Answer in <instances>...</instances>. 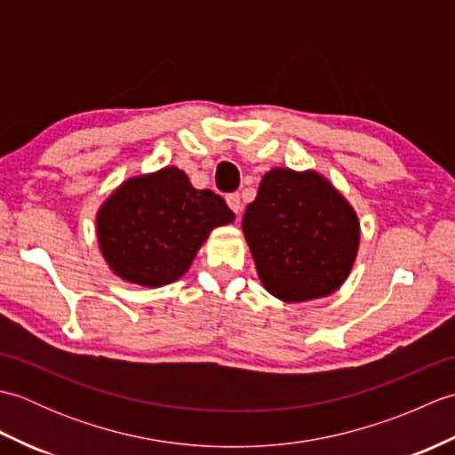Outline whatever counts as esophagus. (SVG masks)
<instances>
[{
  "instance_id": "34e87169",
  "label": "esophagus",
  "mask_w": 455,
  "mask_h": 455,
  "mask_svg": "<svg viewBox=\"0 0 455 455\" xmlns=\"http://www.w3.org/2000/svg\"><path fill=\"white\" fill-rule=\"evenodd\" d=\"M227 203H228V207L236 212V215H238L240 211H243V201H240L238 193H228V196H227Z\"/></svg>"
}]
</instances>
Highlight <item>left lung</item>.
Instances as JSON below:
<instances>
[{"mask_svg": "<svg viewBox=\"0 0 455 455\" xmlns=\"http://www.w3.org/2000/svg\"><path fill=\"white\" fill-rule=\"evenodd\" d=\"M243 230L264 287L287 303L336 291L360 244L354 209L315 172H267Z\"/></svg>", "mask_w": 455, "mask_h": 455, "instance_id": "obj_1", "label": "left lung"}]
</instances>
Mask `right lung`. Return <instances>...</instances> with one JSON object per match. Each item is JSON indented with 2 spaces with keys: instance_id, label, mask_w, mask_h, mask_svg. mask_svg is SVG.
I'll use <instances>...</instances> for the list:
<instances>
[{
  "instance_id": "right-lung-1",
  "label": "right lung",
  "mask_w": 455,
  "mask_h": 455,
  "mask_svg": "<svg viewBox=\"0 0 455 455\" xmlns=\"http://www.w3.org/2000/svg\"><path fill=\"white\" fill-rule=\"evenodd\" d=\"M233 219L225 199L170 166L124 181L98 212V238L124 282L160 287L186 274L211 230Z\"/></svg>"
}]
</instances>
